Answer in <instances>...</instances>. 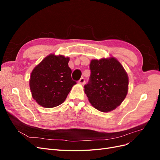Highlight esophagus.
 Wrapping results in <instances>:
<instances>
[{
  "mask_svg": "<svg viewBox=\"0 0 160 160\" xmlns=\"http://www.w3.org/2000/svg\"><path fill=\"white\" fill-rule=\"evenodd\" d=\"M79 84H81V85H83L84 83H85V79L83 78V77H81V78L79 80Z\"/></svg>",
  "mask_w": 160,
  "mask_h": 160,
  "instance_id": "34e87169",
  "label": "esophagus"
}]
</instances>
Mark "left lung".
Returning <instances> with one entry per match:
<instances>
[{"label": "left lung", "instance_id": "1", "mask_svg": "<svg viewBox=\"0 0 160 160\" xmlns=\"http://www.w3.org/2000/svg\"><path fill=\"white\" fill-rule=\"evenodd\" d=\"M91 75L84 85L85 93L93 107L102 112H108L119 106L128 90V77L120 62L111 59L92 60Z\"/></svg>", "mask_w": 160, "mask_h": 160}]
</instances>
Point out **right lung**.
<instances>
[{
	"instance_id": "1",
	"label": "right lung",
	"mask_w": 160,
	"mask_h": 160,
	"mask_svg": "<svg viewBox=\"0 0 160 160\" xmlns=\"http://www.w3.org/2000/svg\"><path fill=\"white\" fill-rule=\"evenodd\" d=\"M69 57L54 55L46 57L31 72L30 89L33 99L42 107L55 108L64 102L72 87Z\"/></svg>"
}]
</instances>
